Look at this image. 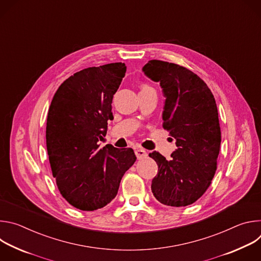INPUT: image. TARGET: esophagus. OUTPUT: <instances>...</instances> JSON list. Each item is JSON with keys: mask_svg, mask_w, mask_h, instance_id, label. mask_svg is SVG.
Here are the masks:
<instances>
[{"mask_svg": "<svg viewBox=\"0 0 261 261\" xmlns=\"http://www.w3.org/2000/svg\"><path fill=\"white\" fill-rule=\"evenodd\" d=\"M135 155H136L137 159H138V160H140V159L146 158V156H147V153H146V152L143 150V148H137V150L135 151Z\"/></svg>", "mask_w": 261, "mask_h": 261, "instance_id": "esophagus-1", "label": "esophagus"}]
</instances>
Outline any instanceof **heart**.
<instances>
[{
    "mask_svg": "<svg viewBox=\"0 0 261 261\" xmlns=\"http://www.w3.org/2000/svg\"><path fill=\"white\" fill-rule=\"evenodd\" d=\"M147 91H154V89L152 87H150V86H147V85H143L141 87V91L140 92H147Z\"/></svg>",
    "mask_w": 261,
    "mask_h": 261,
    "instance_id": "b5f03b06",
    "label": "heart"
}]
</instances>
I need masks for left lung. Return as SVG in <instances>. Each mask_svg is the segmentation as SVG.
I'll list each match as a JSON object with an SVG mask.
<instances>
[{
  "mask_svg": "<svg viewBox=\"0 0 261 261\" xmlns=\"http://www.w3.org/2000/svg\"><path fill=\"white\" fill-rule=\"evenodd\" d=\"M142 71L163 89L162 126L176 141L169 161L158 152L148 155L158 164L152 192L165 205L192 204L207 190L217 169L221 130L214 95L194 72L177 64L151 60Z\"/></svg>",
  "mask_w": 261,
  "mask_h": 261,
  "instance_id": "obj_1",
  "label": "left lung"
}]
</instances>
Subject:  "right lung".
Instances as JSON below:
<instances>
[{
    "label": "right lung",
    "instance_id": "1",
    "mask_svg": "<svg viewBox=\"0 0 261 261\" xmlns=\"http://www.w3.org/2000/svg\"><path fill=\"white\" fill-rule=\"evenodd\" d=\"M124 63L74 73L56 92L46 122L48 159L62 196L74 207L95 211L113 200L124 173L136 161L132 148H100L111 103L126 73Z\"/></svg>",
    "mask_w": 261,
    "mask_h": 261
}]
</instances>
